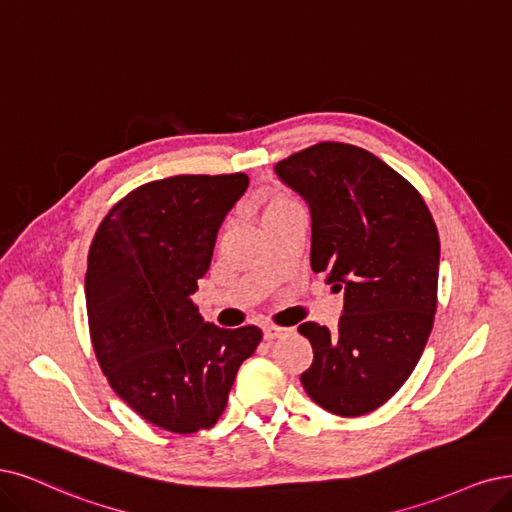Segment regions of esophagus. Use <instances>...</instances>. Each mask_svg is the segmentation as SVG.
Returning <instances> with one entry per match:
<instances>
[{
    "mask_svg": "<svg viewBox=\"0 0 512 512\" xmlns=\"http://www.w3.org/2000/svg\"><path fill=\"white\" fill-rule=\"evenodd\" d=\"M289 333H291V329H287V327H276V325L263 327V339H268V342H272V339L287 337Z\"/></svg>",
    "mask_w": 512,
    "mask_h": 512,
    "instance_id": "esophagus-1",
    "label": "esophagus"
}]
</instances>
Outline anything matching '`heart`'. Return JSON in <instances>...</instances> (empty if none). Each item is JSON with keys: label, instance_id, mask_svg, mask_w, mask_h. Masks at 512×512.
I'll return each mask as SVG.
<instances>
[{"label": "heart", "instance_id": "b5f03b06", "mask_svg": "<svg viewBox=\"0 0 512 512\" xmlns=\"http://www.w3.org/2000/svg\"><path fill=\"white\" fill-rule=\"evenodd\" d=\"M289 202H293L289 196H282V194H276V196H272L268 202H266V208H263V215H268V213H272V211H276V208H280V206H285V204H289Z\"/></svg>", "mask_w": 512, "mask_h": 512}]
</instances>
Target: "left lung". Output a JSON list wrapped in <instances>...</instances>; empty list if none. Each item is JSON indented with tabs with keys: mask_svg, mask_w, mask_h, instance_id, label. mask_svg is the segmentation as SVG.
Returning a JSON list of instances; mask_svg holds the SVG:
<instances>
[{
	"mask_svg": "<svg viewBox=\"0 0 512 512\" xmlns=\"http://www.w3.org/2000/svg\"><path fill=\"white\" fill-rule=\"evenodd\" d=\"M274 170L310 206L312 270L344 291L335 331L299 325L314 350L301 384L335 415H365L407 382L426 348L437 312V225L418 189L367 149L316 143Z\"/></svg>",
	"mask_w": 512,
	"mask_h": 512,
	"instance_id": "8db88e82",
	"label": "left lung"
}]
</instances>
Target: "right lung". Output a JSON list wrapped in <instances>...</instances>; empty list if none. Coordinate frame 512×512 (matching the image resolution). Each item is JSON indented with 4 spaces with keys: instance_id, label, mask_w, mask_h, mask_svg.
I'll use <instances>...</instances> for the list:
<instances>
[{
    "instance_id": "1",
    "label": "right lung",
    "mask_w": 512,
    "mask_h": 512,
    "mask_svg": "<svg viewBox=\"0 0 512 512\" xmlns=\"http://www.w3.org/2000/svg\"><path fill=\"white\" fill-rule=\"evenodd\" d=\"M249 187L244 173L177 175L132 189L88 251L86 310L113 392L149 424L192 434L221 418L261 331L204 323L192 295L217 232Z\"/></svg>"
}]
</instances>
